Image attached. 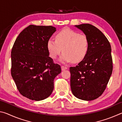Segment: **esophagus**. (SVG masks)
I'll return each instance as SVG.
<instances>
[{"instance_id":"1","label":"esophagus","mask_w":122,"mask_h":122,"mask_svg":"<svg viewBox=\"0 0 122 122\" xmlns=\"http://www.w3.org/2000/svg\"><path fill=\"white\" fill-rule=\"evenodd\" d=\"M67 68H68L67 67H65V66H61V69H62V71H65V70H66V69H67Z\"/></svg>"}]
</instances>
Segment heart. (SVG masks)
Here are the masks:
<instances>
[{
  "label": "heart",
  "instance_id": "1",
  "mask_svg": "<svg viewBox=\"0 0 122 122\" xmlns=\"http://www.w3.org/2000/svg\"><path fill=\"white\" fill-rule=\"evenodd\" d=\"M89 41L87 36L80 34L78 32L69 28H64L57 33L55 40L49 39L47 47L49 55L53 59H56L63 54L59 60L63 63L81 61L87 54Z\"/></svg>",
  "mask_w": 122,
  "mask_h": 122
}]
</instances>
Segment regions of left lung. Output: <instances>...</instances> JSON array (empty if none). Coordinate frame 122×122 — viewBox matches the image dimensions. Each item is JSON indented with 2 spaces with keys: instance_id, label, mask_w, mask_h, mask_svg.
Segmentation results:
<instances>
[{
  "instance_id": "obj_1",
  "label": "left lung",
  "mask_w": 122,
  "mask_h": 122,
  "mask_svg": "<svg viewBox=\"0 0 122 122\" xmlns=\"http://www.w3.org/2000/svg\"><path fill=\"white\" fill-rule=\"evenodd\" d=\"M87 36L89 50L76 67H70L71 88L76 97L92 101L106 89L112 71L110 43L97 28L89 24L75 25Z\"/></svg>"
}]
</instances>
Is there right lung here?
Listing matches in <instances>:
<instances>
[{
    "label": "right lung",
    "mask_w": 122,
    "mask_h": 122,
    "mask_svg": "<svg viewBox=\"0 0 122 122\" xmlns=\"http://www.w3.org/2000/svg\"><path fill=\"white\" fill-rule=\"evenodd\" d=\"M51 26L30 25L19 34L11 51V75L20 93L30 100L51 95L60 66L49 56L47 41L56 31Z\"/></svg>",
    "instance_id": "1"
}]
</instances>
